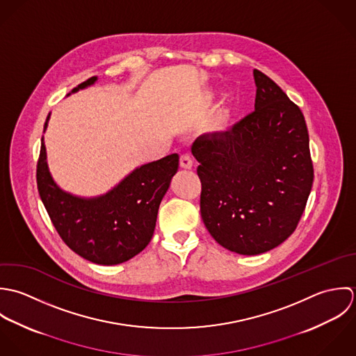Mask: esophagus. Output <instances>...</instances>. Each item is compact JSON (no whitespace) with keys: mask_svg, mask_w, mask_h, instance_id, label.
<instances>
[{"mask_svg":"<svg viewBox=\"0 0 356 356\" xmlns=\"http://www.w3.org/2000/svg\"><path fill=\"white\" fill-rule=\"evenodd\" d=\"M180 166L183 169H191L193 168V158L188 154H183L180 156Z\"/></svg>","mask_w":356,"mask_h":356,"instance_id":"34e87169","label":"esophagus"}]
</instances>
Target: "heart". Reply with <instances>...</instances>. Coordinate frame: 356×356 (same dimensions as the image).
Segmentation results:
<instances>
[{
    "instance_id": "heart-1",
    "label": "heart",
    "mask_w": 356,
    "mask_h": 356,
    "mask_svg": "<svg viewBox=\"0 0 356 356\" xmlns=\"http://www.w3.org/2000/svg\"><path fill=\"white\" fill-rule=\"evenodd\" d=\"M207 99L209 100V99H212V95H208L207 96ZM225 122H227V114L225 113H221L220 115H218V125H225Z\"/></svg>"
}]
</instances>
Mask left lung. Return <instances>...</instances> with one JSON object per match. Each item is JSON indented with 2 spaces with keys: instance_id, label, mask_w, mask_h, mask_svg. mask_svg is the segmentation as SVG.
I'll return each instance as SVG.
<instances>
[{
  "instance_id": "1",
  "label": "left lung",
  "mask_w": 356,
  "mask_h": 356,
  "mask_svg": "<svg viewBox=\"0 0 356 356\" xmlns=\"http://www.w3.org/2000/svg\"><path fill=\"white\" fill-rule=\"evenodd\" d=\"M253 76L254 111L191 148L205 227L222 248L246 256L268 252L294 232L314 183L300 107L264 72Z\"/></svg>"
}]
</instances>
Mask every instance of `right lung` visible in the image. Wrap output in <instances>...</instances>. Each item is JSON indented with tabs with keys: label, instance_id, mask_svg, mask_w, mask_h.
Segmentation results:
<instances>
[{
	"label": "right lung",
	"instance_id": "add662e5",
	"mask_svg": "<svg viewBox=\"0 0 356 356\" xmlns=\"http://www.w3.org/2000/svg\"><path fill=\"white\" fill-rule=\"evenodd\" d=\"M92 76L72 92L95 83ZM49 115L44 125L48 127ZM179 155L170 154L136 168L117 187L96 198H79L54 181L44 136L37 163L41 201L63 242L81 257L102 266L128 261L152 238L159 204L177 172Z\"/></svg>",
	"mask_w": 356,
	"mask_h": 356
}]
</instances>
